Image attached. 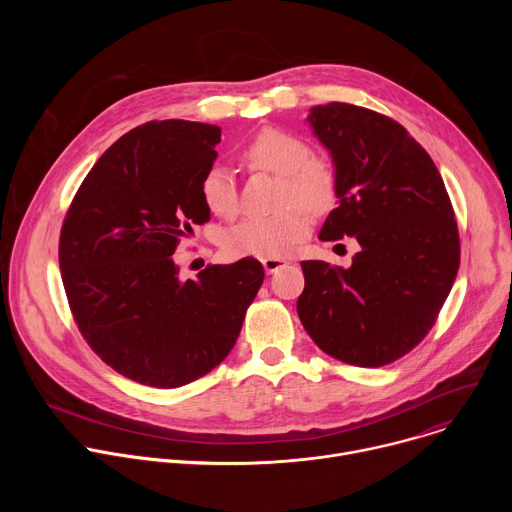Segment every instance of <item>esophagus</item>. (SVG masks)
<instances>
[{
    "instance_id": "1",
    "label": "esophagus",
    "mask_w": 512,
    "mask_h": 512,
    "mask_svg": "<svg viewBox=\"0 0 512 512\" xmlns=\"http://www.w3.org/2000/svg\"><path fill=\"white\" fill-rule=\"evenodd\" d=\"M261 263H263V267H265V271H267V273H275V271L283 269L289 261L279 259V257H265V259H261Z\"/></svg>"
}]
</instances>
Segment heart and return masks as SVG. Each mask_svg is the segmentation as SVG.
<instances>
[{
  "label": "heart",
  "mask_w": 512,
  "mask_h": 512,
  "mask_svg": "<svg viewBox=\"0 0 512 512\" xmlns=\"http://www.w3.org/2000/svg\"><path fill=\"white\" fill-rule=\"evenodd\" d=\"M243 158L259 170L281 176L279 212L251 216L231 227L223 247L235 257H283L312 231V214L330 210L338 196V172L334 164L312 154L310 143L291 131L265 127L243 148ZM204 206L221 218L239 210L237 180L225 164H212L200 182Z\"/></svg>",
  "instance_id": "b5f03b06"
}]
</instances>
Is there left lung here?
<instances>
[{"label":"left lung","instance_id":"obj_1","mask_svg":"<svg viewBox=\"0 0 512 512\" xmlns=\"http://www.w3.org/2000/svg\"><path fill=\"white\" fill-rule=\"evenodd\" d=\"M308 121L338 172V206L320 239L354 237L360 251L348 269L302 261L298 316L326 354L385 367L427 336L454 285V208L433 160L395 119L328 103Z\"/></svg>","mask_w":512,"mask_h":512}]
</instances>
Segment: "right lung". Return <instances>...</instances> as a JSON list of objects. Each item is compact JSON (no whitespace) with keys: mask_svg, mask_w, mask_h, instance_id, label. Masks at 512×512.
Listing matches in <instances>:
<instances>
[{"mask_svg":"<svg viewBox=\"0 0 512 512\" xmlns=\"http://www.w3.org/2000/svg\"><path fill=\"white\" fill-rule=\"evenodd\" d=\"M218 141V125H139L97 160L64 216L70 312L93 352L141 385L176 389L218 367L265 277L253 257L180 277V239L210 218L200 182Z\"/></svg>","mask_w":512,"mask_h":512,"instance_id":"add662e5","label":"right lung"}]
</instances>
